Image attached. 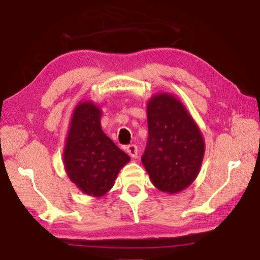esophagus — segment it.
Listing matches in <instances>:
<instances>
[{
  "label": "esophagus",
  "instance_id": "1",
  "mask_svg": "<svg viewBox=\"0 0 260 260\" xmlns=\"http://www.w3.org/2000/svg\"><path fill=\"white\" fill-rule=\"evenodd\" d=\"M127 153H128L132 157H135L138 155V146L134 145V143H132V145L127 146Z\"/></svg>",
  "mask_w": 260,
  "mask_h": 260
}]
</instances>
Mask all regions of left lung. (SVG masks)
<instances>
[{"label": "left lung", "instance_id": "1", "mask_svg": "<svg viewBox=\"0 0 260 260\" xmlns=\"http://www.w3.org/2000/svg\"><path fill=\"white\" fill-rule=\"evenodd\" d=\"M148 139L141 161L161 191L175 193L192 183L200 172L204 141L200 128L173 95H155L147 108Z\"/></svg>", "mask_w": 260, "mask_h": 260}]
</instances>
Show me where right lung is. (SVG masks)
<instances>
[{
	"label": "right lung",
	"instance_id": "right-lung-1",
	"mask_svg": "<svg viewBox=\"0 0 260 260\" xmlns=\"http://www.w3.org/2000/svg\"><path fill=\"white\" fill-rule=\"evenodd\" d=\"M100 110L92 103L76 107L64 152L65 169L81 191L100 197L113 187L129 156L100 127Z\"/></svg>",
	"mask_w": 260,
	"mask_h": 260
}]
</instances>
